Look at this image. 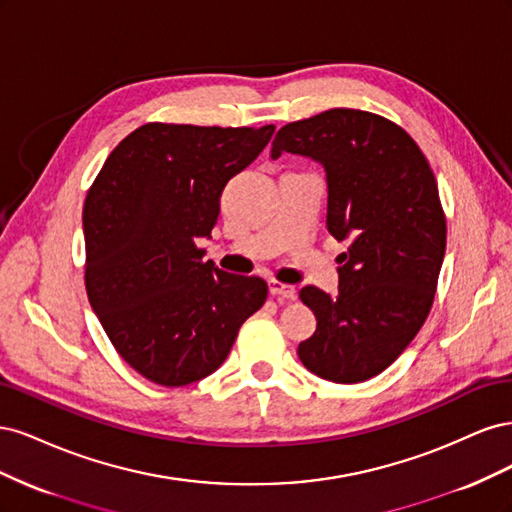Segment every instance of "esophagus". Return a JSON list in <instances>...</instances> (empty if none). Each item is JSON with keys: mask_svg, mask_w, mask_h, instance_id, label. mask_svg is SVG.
<instances>
[{"mask_svg": "<svg viewBox=\"0 0 512 512\" xmlns=\"http://www.w3.org/2000/svg\"><path fill=\"white\" fill-rule=\"evenodd\" d=\"M269 292L273 294V297H280V299H288V301L297 299V288L290 284H284V282H277V280L269 282Z\"/></svg>", "mask_w": 512, "mask_h": 512, "instance_id": "34e87169", "label": "esophagus"}]
</instances>
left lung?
<instances>
[{"instance_id": "left-lung-1", "label": "left lung", "mask_w": 512, "mask_h": 512, "mask_svg": "<svg viewBox=\"0 0 512 512\" xmlns=\"http://www.w3.org/2000/svg\"><path fill=\"white\" fill-rule=\"evenodd\" d=\"M284 151L327 170V226L350 241L335 297L316 286L299 292L318 320L299 359L324 380H369L408 348L436 297L446 250L436 177L404 128L356 108L286 123L271 158Z\"/></svg>"}]
</instances>
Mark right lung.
I'll return each mask as SVG.
<instances>
[{
	"instance_id": "right-lung-1",
	"label": "right lung",
	"mask_w": 512,
	"mask_h": 512,
	"mask_svg": "<svg viewBox=\"0 0 512 512\" xmlns=\"http://www.w3.org/2000/svg\"><path fill=\"white\" fill-rule=\"evenodd\" d=\"M275 126L151 121L111 151L85 198V288L111 344L138 374L185 386L218 369L267 282L203 260L224 185Z\"/></svg>"
}]
</instances>
